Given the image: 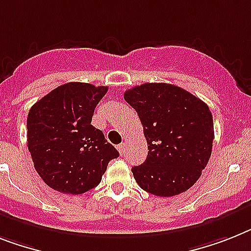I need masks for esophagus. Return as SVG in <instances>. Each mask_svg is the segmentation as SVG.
Here are the masks:
<instances>
[{
  "label": "esophagus",
  "mask_w": 251,
  "mask_h": 251,
  "mask_svg": "<svg viewBox=\"0 0 251 251\" xmlns=\"http://www.w3.org/2000/svg\"><path fill=\"white\" fill-rule=\"evenodd\" d=\"M117 149H118V151L121 152V155L126 154V149H127L126 148V142H123V144H121V145H118Z\"/></svg>",
  "instance_id": "1"
}]
</instances>
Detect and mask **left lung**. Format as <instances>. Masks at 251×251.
<instances>
[{"label":"left lung","mask_w":251,"mask_h":251,"mask_svg":"<svg viewBox=\"0 0 251 251\" xmlns=\"http://www.w3.org/2000/svg\"><path fill=\"white\" fill-rule=\"evenodd\" d=\"M137 111L148 158L132 173L142 190L161 198L195 185L212 155L214 127L208 105L181 87L144 83L124 92Z\"/></svg>","instance_id":"left-lung-1"}]
</instances>
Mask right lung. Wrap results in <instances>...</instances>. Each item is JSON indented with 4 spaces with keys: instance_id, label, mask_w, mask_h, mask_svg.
I'll use <instances>...</instances> for the list:
<instances>
[{
    "instance_id": "obj_1",
    "label": "right lung",
    "mask_w": 251,
    "mask_h": 251,
    "mask_svg": "<svg viewBox=\"0 0 251 251\" xmlns=\"http://www.w3.org/2000/svg\"><path fill=\"white\" fill-rule=\"evenodd\" d=\"M107 87L70 82L47 93L29 110L28 150L45 183L79 195L101 182L111 159L119 156L100 129L91 124Z\"/></svg>"
}]
</instances>
